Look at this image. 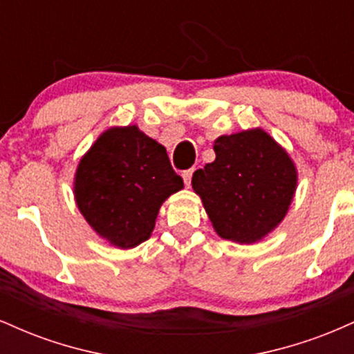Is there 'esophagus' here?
I'll return each instance as SVG.
<instances>
[{
  "mask_svg": "<svg viewBox=\"0 0 354 354\" xmlns=\"http://www.w3.org/2000/svg\"><path fill=\"white\" fill-rule=\"evenodd\" d=\"M193 173H194L193 168L186 169V171H183V180H185V185L188 186V188H189V185H191V178H193Z\"/></svg>",
  "mask_w": 354,
  "mask_h": 354,
  "instance_id": "1",
  "label": "esophagus"
}]
</instances>
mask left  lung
I'll list each match as a JSON object with an SVG mask.
<instances>
[{
  "instance_id": "obj_1",
  "label": "left lung",
  "mask_w": 354,
  "mask_h": 354,
  "mask_svg": "<svg viewBox=\"0 0 354 354\" xmlns=\"http://www.w3.org/2000/svg\"><path fill=\"white\" fill-rule=\"evenodd\" d=\"M216 160L193 174V189L221 238L259 241L281 223L296 189L288 153L263 129L219 136Z\"/></svg>"
}]
</instances>
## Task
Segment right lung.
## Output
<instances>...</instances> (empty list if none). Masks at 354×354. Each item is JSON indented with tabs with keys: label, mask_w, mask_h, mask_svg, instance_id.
Instances as JSON below:
<instances>
[{
	"label": "right lung",
	"mask_w": 354,
	"mask_h": 354,
	"mask_svg": "<svg viewBox=\"0 0 354 354\" xmlns=\"http://www.w3.org/2000/svg\"><path fill=\"white\" fill-rule=\"evenodd\" d=\"M181 188L165 146L138 126L104 131L75 176L81 214L101 238L123 250L149 238L163 201Z\"/></svg>",
	"instance_id": "obj_1"
}]
</instances>
